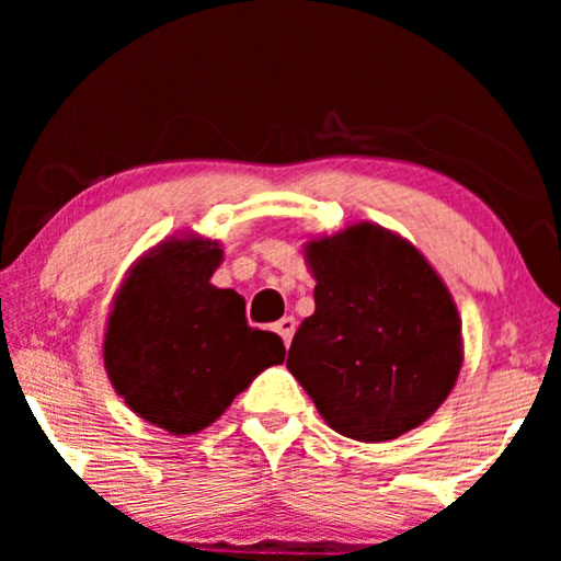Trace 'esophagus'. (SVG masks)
<instances>
[{
    "label": "esophagus",
    "mask_w": 561,
    "mask_h": 561,
    "mask_svg": "<svg viewBox=\"0 0 561 561\" xmlns=\"http://www.w3.org/2000/svg\"><path fill=\"white\" fill-rule=\"evenodd\" d=\"M276 334H279L282 340H285V345H289L293 343V334H295V319L293 317H285V319H279L276 321Z\"/></svg>",
    "instance_id": "34e87169"
}]
</instances>
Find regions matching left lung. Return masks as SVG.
I'll use <instances>...</instances> for the list:
<instances>
[{
  "instance_id": "obj_1",
  "label": "left lung",
  "mask_w": 561,
  "mask_h": 561,
  "mask_svg": "<svg viewBox=\"0 0 561 561\" xmlns=\"http://www.w3.org/2000/svg\"><path fill=\"white\" fill-rule=\"evenodd\" d=\"M317 311L293 337L287 369L334 433L396 440L440 409L465 362L461 319L420 250L358 221L302 248Z\"/></svg>"
}]
</instances>
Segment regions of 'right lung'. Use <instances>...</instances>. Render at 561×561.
I'll return each instance as SVG.
<instances>
[{
  "mask_svg": "<svg viewBox=\"0 0 561 561\" xmlns=\"http://www.w3.org/2000/svg\"><path fill=\"white\" fill-rule=\"evenodd\" d=\"M218 240L169 237L128 268L107 317L102 358L115 392L171 435L210 427L268 366L279 334L253 330L234 289L210 285Z\"/></svg>",
  "mask_w": 561,
  "mask_h": 561,
  "instance_id": "add662e5",
  "label": "right lung"
}]
</instances>
